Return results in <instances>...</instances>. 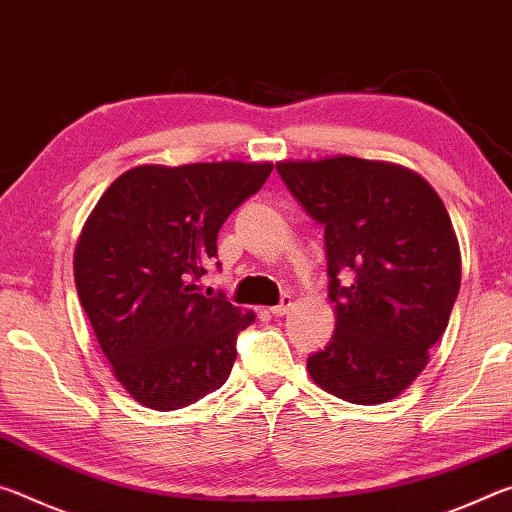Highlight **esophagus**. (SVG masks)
I'll use <instances>...</instances> for the list:
<instances>
[{"label":"esophagus","instance_id":"obj_1","mask_svg":"<svg viewBox=\"0 0 512 512\" xmlns=\"http://www.w3.org/2000/svg\"><path fill=\"white\" fill-rule=\"evenodd\" d=\"M291 307H293V298L291 296H282L280 305H275V307H271L268 311H271L273 316H284V314H289Z\"/></svg>","mask_w":512,"mask_h":512}]
</instances>
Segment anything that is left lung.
<instances>
[{"label":"left lung","mask_w":512,"mask_h":512,"mask_svg":"<svg viewBox=\"0 0 512 512\" xmlns=\"http://www.w3.org/2000/svg\"><path fill=\"white\" fill-rule=\"evenodd\" d=\"M277 173L325 228L336 329L307 359L311 379L352 404L393 400L429 363L461 289V250L443 201L402 164L352 155L284 160Z\"/></svg>","instance_id":"8db88e82"}]
</instances>
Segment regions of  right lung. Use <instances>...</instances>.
<instances>
[{"label":"right lung","mask_w":512,"mask_h":512,"mask_svg":"<svg viewBox=\"0 0 512 512\" xmlns=\"http://www.w3.org/2000/svg\"><path fill=\"white\" fill-rule=\"evenodd\" d=\"M271 171L235 160L142 164L85 221L74 250L79 300L117 381L149 409H183L230 377L237 334L255 314L203 296L198 282L223 221Z\"/></svg>","instance_id":"add662e5"}]
</instances>
